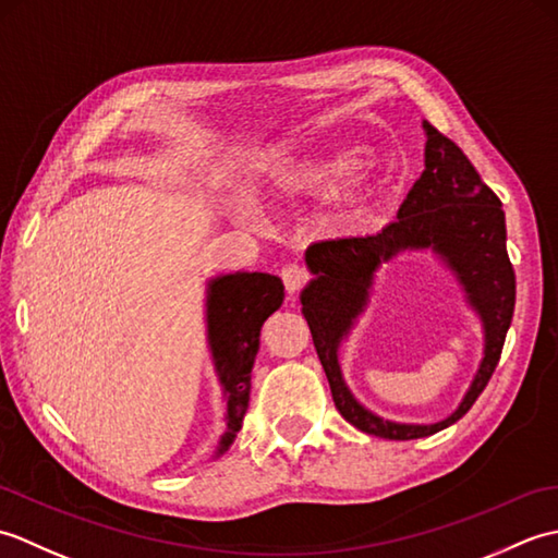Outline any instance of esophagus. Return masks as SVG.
<instances>
[{
	"mask_svg": "<svg viewBox=\"0 0 558 558\" xmlns=\"http://www.w3.org/2000/svg\"><path fill=\"white\" fill-rule=\"evenodd\" d=\"M280 278H282V282H286V290L290 294H294V292H300L306 282H310V270H306L304 266L290 264L280 270Z\"/></svg>",
	"mask_w": 558,
	"mask_h": 558,
	"instance_id": "34e87169",
	"label": "esophagus"
}]
</instances>
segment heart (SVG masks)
Segmentation results:
<instances>
[{
	"label": "heart",
	"mask_w": 558,
	"mask_h": 558,
	"mask_svg": "<svg viewBox=\"0 0 558 558\" xmlns=\"http://www.w3.org/2000/svg\"><path fill=\"white\" fill-rule=\"evenodd\" d=\"M360 165V150H340L326 160L306 162L278 180V192L288 196L318 194L336 189Z\"/></svg>",
	"instance_id": "1"
}]
</instances>
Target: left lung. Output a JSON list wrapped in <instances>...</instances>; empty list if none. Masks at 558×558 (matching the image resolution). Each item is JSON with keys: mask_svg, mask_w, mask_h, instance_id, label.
<instances>
[{"mask_svg": "<svg viewBox=\"0 0 558 558\" xmlns=\"http://www.w3.org/2000/svg\"><path fill=\"white\" fill-rule=\"evenodd\" d=\"M424 129L426 168L402 201L398 220L378 234L342 236L306 248V266L316 280L302 292V312L336 408L360 432L390 441L432 436L475 405L499 364L515 306V270L506 252V218L499 196L482 182L475 165L453 141L429 122H424ZM402 247H434L447 258L481 312L488 338L485 360L469 396L448 421L436 425H396L376 418L349 396L337 366V345L368 299L375 268Z\"/></svg>", "mask_w": 558, "mask_h": 558, "instance_id": "obj_1", "label": "left lung"}]
</instances>
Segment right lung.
Returning a JSON list of instances; mask_svg holds the SVG:
<instances>
[{"label":"right lung","mask_w":558,"mask_h":558,"mask_svg":"<svg viewBox=\"0 0 558 558\" xmlns=\"http://www.w3.org/2000/svg\"><path fill=\"white\" fill-rule=\"evenodd\" d=\"M282 300H286L282 280L268 272H234L210 282L208 342L228 396V432L220 441V453L242 429L260 326Z\"/></svg>","instance_id":"1"}]
</instances>
